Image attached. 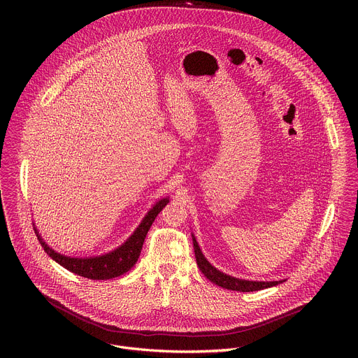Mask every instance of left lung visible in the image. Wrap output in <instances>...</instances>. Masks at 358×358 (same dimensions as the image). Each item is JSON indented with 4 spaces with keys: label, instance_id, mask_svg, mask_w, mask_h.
<instances>
[{
    "label": "left lung",
    "instance_id": "8db88e82",
    "mask_svg": "<svg viewBox=\"0 0 358 358\" xmlns=\"http://www.w3.org/2000/svg\"><path fill=\"white\" fill-rule=\"evenodd\" d=\"M192 243H194V252H195V259H196V265L199 268V271L203 273L208 280H211L213 283L228 289V290H236V292H255V290H262L266 287H272L276 286L285 280H273V282H258V280H245V279H239V278H234L231 275H227L221 271H218L217 268H214L207 258L203 257V253L201 252L198 242L195 239V236L192 235Z\"/></svg>",
    "mask_w": 358,
    "mask_h": 358
}]
</instances>
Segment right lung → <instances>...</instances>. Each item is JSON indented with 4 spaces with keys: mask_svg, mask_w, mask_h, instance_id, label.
Wrapping results in <instances>:
<instances>
[{
    "mask_svg": "<svg viewBox=\"0 0 358 358\" xmlns=\"http://www.w3.org/2000/svg\"><path fill=\"white\" fill-rule=\"evenodd\" d=\"M169 196L162 198L157 201L152 208L145 214L140 225L136 228V231L127 238L124 243L117 246L116 249L99 255V257H90V258H72L62 255L50 248L39 235L38 229H35V234L43 248V250L52 258L55 262H58L65 269L71 271L75 275L93 279V280H108L117 278L126 272H129L137 262L140 252L143 248V242L145 239V235L155 222L156 217L160 214V211L169 203Z\"/></svg>",
    "mask_w": 358,
    "mask_h": 358,
    "instance_id": "obj_1",
    "label": "right lung"
}]
</instances>
